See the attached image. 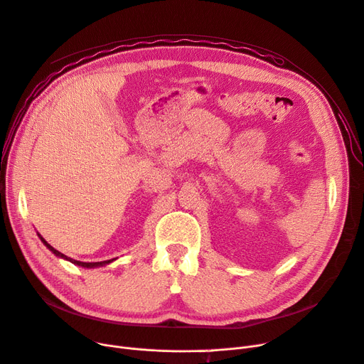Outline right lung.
I'll use <instances>...</instances> for the list:
<instances>
[{
	"label": "right lung",
	"mask_w": 364,
	"mask_h": 364,
	"mask_svg": "<svg viewBox=\"0 0 364 364\" xmlns=\"http://www.w3.org/2000/svg\"><path fill=\"white\" fill-rule=\"evenodd\" d=\"M38 235H39V234H38ZM39 238H41L42 243H43L48 249H50L55 256H58V257H61V259H65V260H68V262H71V263H75V264H77V266H82V268H98V266H104V264H108V263H111L112 260H115V259H109V260H104V262H80V260L70 259V257H67L65 255H63L61 252L55 250L51 245H48L43 237H41V235H39Z\"/></svg>",
	"instance_id": "1"
}]
</instances>
